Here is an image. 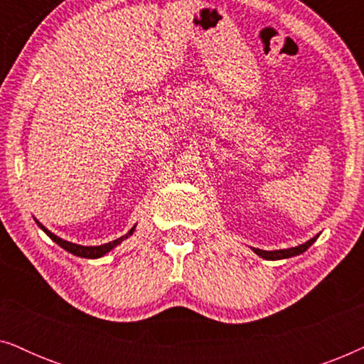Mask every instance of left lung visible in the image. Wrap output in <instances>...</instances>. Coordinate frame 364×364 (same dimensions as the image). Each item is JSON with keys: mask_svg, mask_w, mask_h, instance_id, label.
<instances>
[{"mask_svg": "<svg viewBox=\"0 0 364 364\" xmlns=\"http://www.w3.org/2000/svg\"><path fill=\"white\" fill-rule=\"evenodd\" d=\"M316 237H313L311 240H308L305 243H301V245L298 247H291V248H285V250H273V252H267V250H260V248H252L253 252L257 253L258 257L265 258V260H282V258H290V257H295V255H300V253L306 252L308 248H310L313 243L316 242Z\"/></svg>", "mask_w": 364, "mask_h": 364, "instance_id": "1", "label": "left lung"}]
</instances>
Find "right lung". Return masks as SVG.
<instances>
[{
	"label": "right lung",
	"instance_id": "obj_1",
	"mask_svg": "<svg viewBox=\"0 0 364 364\" xmlns=\"http://www.w3.org/2000/svg\"><path fill=\"white\" fill-rule=\"evenodd\" d=\"M36 223H38L39 227L43 228V232L46 233V235H48L49 238H51L53 242H56L58 245L61 247V248H64V250H66V252L73 253V255H76V257H81V258H99V257H104L107 252H111L114 247H117L119 243H121L122 240H126V238H127L129 235H132L134 230H136V225H134V227L131 228V230H129V232L126 233V235H122L121 238H117V240H112V242L104 243V245H97V247H84V245H77V243L63 240V238H59L58 235H54L53 232H49L46 227H43L41 223H39L38 220H36Z\"/></svg>",
	"mask_w": 364,
	"mask_h": 364
}]
</instances>
